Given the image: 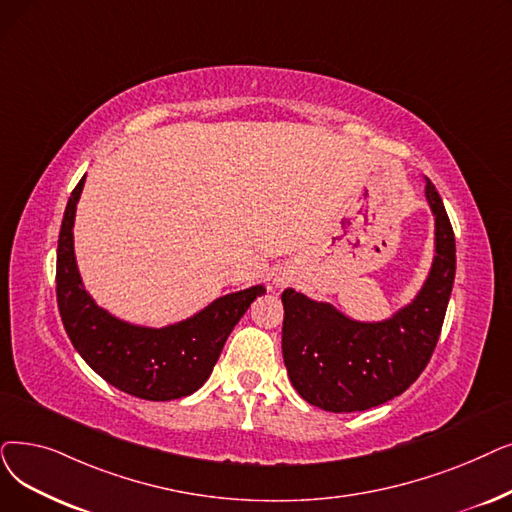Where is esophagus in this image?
<instances>
[{
  "instance_id": "esophagus-1",
  "label": "esophagus",
  "mask_w": 512,
  "mask_h": 512,
  "mask_svg": "<svg viewBox=\"0 0 512 512\" xmlns=\"http://www.w3.org/2000/svg\"><path fill=\"white\" fill-rule=\"evenodd\" d=\"M293 280H295V276H293V272H288V270H280V272L274 276V284H276L278 288L288 286Z\"/></svg>"
}]
</instances>
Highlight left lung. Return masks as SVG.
<instances>
[{
	"mask_svg": "<svg viewBox=\"0 0 512 512\" xmlns=\"http://www.w3.org/2000/svg\"><path fill=\"white\" fill-rule=\"evenodd\" d=\"M435 219L433 261L420 291L385 320H355L295 288L282 293V355L297 393L326 412H362L402 395L437 345L456 276V240L446 207L425 177Z\"/></svg>",
	"mask_w": 512,
	"mask_h": 512,
	"instance_id": "left-lung-1",
	"label": "left lung"
}]
</instances>
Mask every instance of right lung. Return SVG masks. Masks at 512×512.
<instances>
[{
  "label": "right lung",
  "mask_w": 512,
  "mask_h": 512,
  "mask_svg": "<svg viewBox=\"0 0 512 512\" xmlns=\"http://www.w3.org/2000/svg\"><path fill=\"white\" fill-rule=\"evenodd\" d=\"M85 175L66 203L56 255V297L73 347L106 383L148 402H169L201 389L230 332L263 284L217 297L194 316L161 328L125 322L85 291L75 257V215Z\"/></svg>",
  "instance_id": "1"
}]
</instances>
